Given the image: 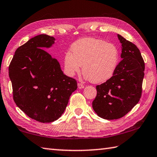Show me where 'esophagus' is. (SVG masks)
<instances>
[{
  "label": "esophagus",
  "mask_w": 157,
  "mask_h": 157,
  "mask_svg": "<svg viewBox=\"0 0 157 157\" xmlns=\"http://www.w3.org/2000/svg\"><path fill=\"white\" fill-rule=\"evenodd\" d=\"M78 89H84V86L82 84H81V83H78Z\"/></svg>",
  "instance_id": "1"
}]
</instances>
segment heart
<instances>
[{"label": "heart", "mask_w": 157, "mask_h": 157, "mask_svg": "<svg viewBox=\"0 0 157 157\" xmlns=\"http://www.w3.org/2000/svg\"><path fill=\"white\" fill-rule=\"evenodd\" d=\"M119 52L112 44L95 38L79 39L71 46V52L64 56V68L69 76L80 71L85 78L95 84L110 79L118 64Z\"/></svg>", "instance_id": "b5f03b06"}]
</instances>
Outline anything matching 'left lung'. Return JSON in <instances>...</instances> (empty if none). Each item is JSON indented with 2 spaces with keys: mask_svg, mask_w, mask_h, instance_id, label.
Segmentation results:
<instances>
[{
  "mask_svg": "<svg viewBox=\"0 0 157 157\" xmlns=\"http://www.w3.org/2000/svg\"><path fill=\"white\" fill-rule=\"evenodd\" d=\"M122 44V59L110 79L96 86L92 102L98 116L107 120L123 117L136 105L142 94L145 63L136 45L118 34Z\"/></svg>",
  "mask_w": 157,
  "mask_h": 157,
  "instance_id": "left-lung-1",
  "label": "left lung"
}]
</instances>
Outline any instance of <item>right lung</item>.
<instances>
[{"mask_svg":"<svg viewBox=\"0 0 157 157\" xmlns=\"http://www.w3.org/2000/svg\"><path fill=\"white\" fill-rule=\"evenodd\" d=\"M55 40L46 34L30 39L17 49L9 66L14 102L41 123L60 118L78 88L75 79L64 75L59 62L44 50Z\"/></svg>","mask_w":157,"mask_h":157,"instance_id":"add662e5","label":"right lung"}]
</instances>
